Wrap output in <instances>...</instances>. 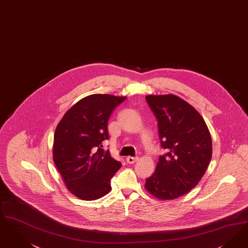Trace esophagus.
<instances>
[{"instance_id":"obj_1","label":"esophagus","mask_w":248,"mask_h":248,"mask_svg":"<svg viewBox=\"0 0 248 248\" xmlns=\"http://www.w3.org/2000/svg\"><path fill=\"white\" fill-rule=\"evenodd\" d=\"M139 160V157H127L126 158V161H127V163L129 164H133V163H135V162H137Z\"/></svg>"}]
</instances>
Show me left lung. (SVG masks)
<instances>
[{
    "label": "left lung",
    "mask_w": 248,
    "mask_h": 248,
    "mask_svg": "<svg viewBox=\"0 0 248 248\" xmlns=\"http://www.w3.org/2000/svg\"><path fill=\"white\" fill-rule=\"evenodd\" d=\"M146 100L158 121L160 156L145 188L160 200L180 198L194 188L208 168L212 141L208 126L197 109L178 96L148 95Z\"/></svg>",
    "instance_id": "obj_1"
}]
</instances>
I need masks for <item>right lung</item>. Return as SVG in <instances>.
Returning a JSON list of instances; mask_svg holds the SVG:
<instances>
[{
  "mask_svg": "<svg viewBox=\"0 0 248 248\" xmlns=\"http://www.w3.org/2000/svg\"><path fill=\"white\" fill-rule=\"evenodd\" d=\"M125 99L89 95L74 104L56 126L53 161L67 189L79 199L96 200L111 190L110 179L122 164L101 148L109 139V116Z\"/></svg>",
  "mask_w": 248,
  "mask_h": 248,
  "instance_id": "obj_1",
  "label": "right lung"
}]
</instances>
